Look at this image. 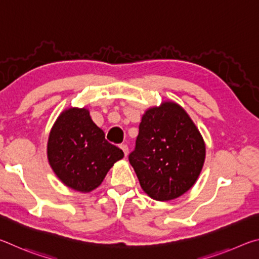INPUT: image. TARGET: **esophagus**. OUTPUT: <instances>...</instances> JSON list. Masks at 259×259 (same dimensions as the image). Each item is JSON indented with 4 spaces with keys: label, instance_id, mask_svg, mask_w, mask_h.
Returning a JSON list of instances; mask_svg holds the SVG:
<instances>
[{
    "label": "esophagus",
    "instance_id": "obj_1",
    "mask_svg": "<svg viewBox=\"0 0 259 259\" xmlns=\"http://www.w3.org/2000/svg\"><path fill=\"white\" fill-rule=\"evenodd\" d=\"M120 148L122 151H123V153H124V155L126 156L128 155V153H129V147H128V145H125V144H121L120 145Z\"/></svg>",
    "mask_w": 259,
    "mask_h": 259
}]
</instances>
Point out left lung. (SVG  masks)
<instances>
[{"label":"left lung","mask_w":259,"mask_h":259,"mask_svg":"<svg viewBox=\"0 0 259 259\" xmlns=\"http://www.w3.org/2000/svg\"><path fill=\"white\" fill-rule=\"evenodd\" d=\"M205 146L191 117L166 102L143 115L129 162L144 192L157 201L183 195L202 170Z\"/></svg>","instance_id":"left-lung-1"}]
</instances>
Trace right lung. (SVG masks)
Wrapping results in <instances>:
<instances>
[{"label": "right lung", "instance_id": "right-lung-1", "mask_svg": "<svg viewBox=\"0 0 259 259\" xmlns=\"http://www.w3.org/2000/svg\"><path fill=\"white\" fill-rule=\"evenodd\" d=\"M124 156L105 139L104 131L85 108H69L57 119L48 142V159L65 185L90 192L104 181L108 170Z\"/></svg>", "mask_w": 259, "mask_h": 259}]
</instances>
